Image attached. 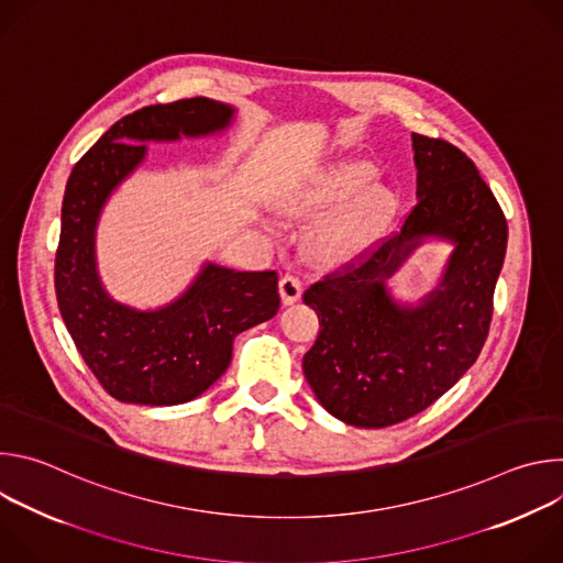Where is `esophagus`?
Wrapping results in <instances>:
<instances>
[{"label": "esophagus", "instance_id": "esophagus-1", "mask_svg": "<svg viewBox=\"0 0 563 563\" xmlns=\"http://www.w3.org/2000/svg\"><path fill=\"white\" fill-rule=\"evenodd\" d=\"M278 291H280V300L283 305H294L300 296H302V285L296 276L291 274H285L280 280H278Z\"/></svg>", "mask_w": 563, "mask_h": 563}]
</instances>
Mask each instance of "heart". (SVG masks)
<instances>
[{"mask_svg": "<svg viewBox=\"0 0 563 563\" xmlns=\"http://www.w3.org/2000/svg\"><path fill=\"white\" fill-rule=\"evenodd\" d=\"M376 167L365 159L339 163L309 183L278 194V207L291 218H318L307 233V254L320 265L358 258L376 240L391 207V191L372 183Z\"/></svg>", "mask_w": 563, "mask_h": 563, "instance_id": "1", "label": "heart"}]
</instances>
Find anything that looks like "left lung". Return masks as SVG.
Masks as SVG:
<instances>
[{"mask_svg":"<svg viewBox=\"0 0 563 563\" xmlns=\"http://www.w3.org/2000/svg\"><path fill=\"white\" fill-rule=\"evenodd\" d=\"M417 205L358 265L311 285L318 339L302 358L318 404L356 428L406 421L443 396L486 343L508 224L472 159L412 133ZM428 239L453 245L434 290L412 303L386 283Z\"/></svg>","mask_w":563,"mask_h":563,"instance_id":"left-lung-1","label":"left lung"}]
</instances>
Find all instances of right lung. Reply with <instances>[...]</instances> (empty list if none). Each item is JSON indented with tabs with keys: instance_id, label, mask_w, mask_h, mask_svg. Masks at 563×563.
Returning a JSON list of instances; mask_svg holds the SVG:
<instances>
[{
	"instance_id": "add662e5",
	"label": "right lung",
	"mask_w": 563,
	"mask_h": 563,
	"mask_svg": "<svg viewBox=\"0 0 563 563\" xmlns=\"http://www.w3.org/2000/svg\"><path fill=\"white\" fill-rule=\"evenodd\" d=\"M233 118L231 104L209 98L144 107L115 122L68 176L55 254L57 305L77 352L122 404L163 408L198 398L229 367L233 339L280 307L276 272L207 261L178 298L155 309L115 300L98 272L100 216L144 163L146 142L218 135Z\"/></svg>"
}]
</instances>
